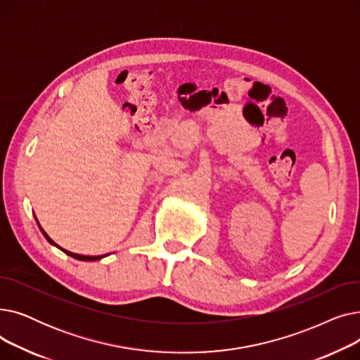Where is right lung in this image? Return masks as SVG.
<instances>
[{
	"mask_svg": "<svg viewBox=\"0 0 360 360\" xmlns=\"http://www.w3.org/2000/svg\"><path fill=\"white\" fill-rule=\"evenodd\" d=\"M39 224V223H37ZM39 228H41V224H39ZM41 231H42V233H44V236L48 239V242L49 243H52V245H55V247H58V245H56L48 235H46V232L41 228ZM61 251H64L67 255H70V257H72V258H75V259H80V261H96V259H101V258H103L105 255H98V257H87V255H79V254H74V252H70V251H65V250H63L61 247H58Z\"/></svg>",
	"mask_w": 360,
	"mask_h": 360,
	"instance_id": "obj_1",
	"label": "right lung"
}]
</instances>
